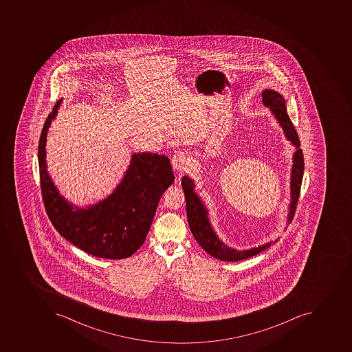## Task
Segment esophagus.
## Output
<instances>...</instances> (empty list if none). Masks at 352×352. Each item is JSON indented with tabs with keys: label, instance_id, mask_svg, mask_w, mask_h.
Listing matches in <instances>:
<instances>
[{
	"label": "esophagus",
	"instance_id": "34e87169",
	"mask_svg": "<svg viewBox=\"0 0 352 352\" xmlns=\"http://www.w3.org/2000/svg\"><path fill=\"white\" fill-rule=\"evenodd\" d=\"M187 164V157L183 152L176 153L172 157V166L174 170H183Z\"/></svg>",
	"mask_w": 352,
	"mask_h": 352
}]
</instances>
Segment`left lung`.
Segmentation results:
<instances>
[{
    "mask_svg": "<svg viewBox=\"0 0 352 352\" xmlns=\"http://www.w3.org/2000/svg\"><path fill=\"white\" fill-rule=\"evenodd\" d=\"M262 101L265 107H269L277 122L280 123V128L285 133L286 139L296 147V152L294 153L293 155V166H292L291 173V204L288 208L289 211H288L287 221L288 223H291L296 210L300 186H302V175H304V156H302V148L299 147L300 143H299L298 135L288 116L285 99L282 94L272 89H265L262 92ZM182 186L185 194L187 218H188L191 233L200 247L213 258L220 261H227V262L245 260L258 254L264 250L269 249L272 244H274L280 239L277 238L275 241L267 242L260 247L243 250V251L228 247L213 231L210 220L208 218L207 208L195 191L194 180L190 179L188 176H184L182 179Z\"/></svg>",
    "mask_w": 352,
    "mask_h": 352,
    "instance_id": "8db88e82",
    "label": "left lung"
}]
</instances>
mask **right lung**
I'll return each mask as SVG.
<instances>
[{"instance_id":"right-lung-1","label":"right lung","mask_w":352,"mask_h":352,"mask_svg":"<svg viewBox=\"0 0 352 352\" xmlns=\"http://www.w3.org/2000/svg\"><path fill=\"white\" fill-rule=\"evenodd\" d=\"M63 99L54 105L43 126L38 145L39 177L48 218L61 236L97 258L119 260L144 243L158 201L174 183L166 155L134 153L121 183L96 205L76 207L59 194L47 172L46 138Z\"/></svg>"}]
</instances>
